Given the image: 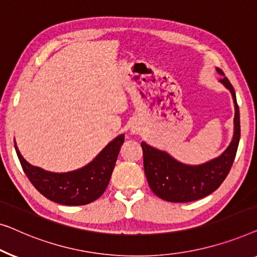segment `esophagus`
I'll use <instances>...</instances> for the list:
<instances>
[{"instance_id":"1","label":"esophagus","mask_w":257,"mask_h":257,"mask_svg":"<svg viewBox=\"0 0 257 257\" xmlns=\"http://www.w3.org/2000/svg\"><path fill=\"white\" fill-rule=\"evenodd\" d=\"M140 132H141V129H140L139 125H133L132 133L134 134V135H137V134H140Z\"/></svg>"}]
</instances>
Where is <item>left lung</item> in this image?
Listing matches in <instances>:
<instances>
[{
	"label": "left lung",
	"instance_id": "left-lung-1",
	"mask_svg": "<svg viewBox=\"0 0 257 257\" xmlns=\"http://www.w3.org/2000/svg\"><path fill=\"white\" fill-rule=\"evenodd\" d=\"M220 75L225 73L216 68ZM220 82L229 89L234 101V134L227 149L220 156L198 165L184 164L171 155L156 148L141 143L143 150L144 172L150 189L157 197L171 202H189L201 199L218 189L232 168L240 142V111L236 95L228 79Z\"/></svg>",
	"mask_w": 257,
	"mask_h": 257
}]
</instances>
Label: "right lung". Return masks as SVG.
Returning a JSON list of instances; mask_svg holds the SVG:
<instances>
[{
    "label": "right lung",
    "mask_w": 257,
    "mask_h": 257,
    "mask_svg": "<svg viewBox=\"0 0 257 257\" xmlns=\"http://www.w3.org/2000/svg\"><path fill=\"white\" fill-rule=\"evenodd\" d=\"M124 135H118L107 144L87 165L70 172H51L28 163L15 143L22 168L38 192L57 204L67 206L87 205L106 191L116 163Z\"/></svg>",
    "instance_id": "obj_1"
}]
</instances>
